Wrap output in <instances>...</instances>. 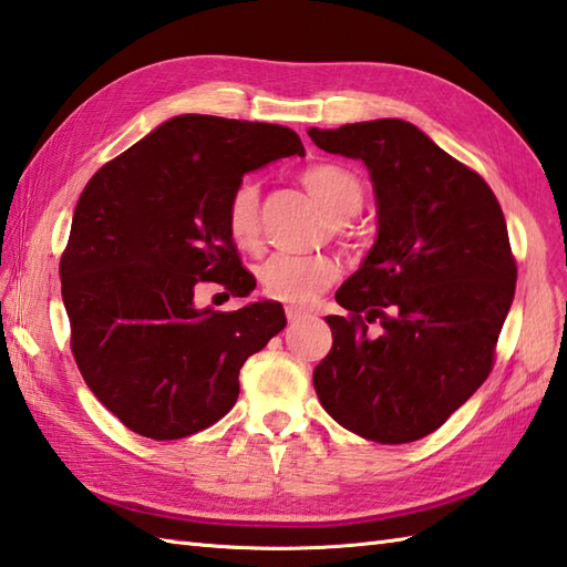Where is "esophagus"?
I'll list each match as a JSON object with an SVG mask.
<instances>
[{
  "label": "esophagus",
  "instance_id": "1",
  "mask_svg": "<svg viewBox=\"0 0 567 567\" xmlns=\"http://www.w3.org/2000/svg\"><path fill=\"white\" fill-rule=\"evenodd\" d=\"M286 317H288V322H300L308 317V310L300 306H286Z\"/></svg>",
  "mask_w": 567,
  "mask_h": 567
}]
</instances>
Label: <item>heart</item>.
<instances>
[{"mask_svg":"<svg viewBox=\"0 0 567 567\" xmlns=\"http://www.w3.org/2000/svg\"><path fill=\"white\" fill-rule=\"evenodd\" d=\"M302 185L308 187L310 195L324 206L331 220L347 224L361 212L365 189L349 168L334 163L312 165L302 173ZM261 195L255 179H243L233 189L226 206V226L233 243L240 250H259L261 245ZM337 261L327 255H271L265 265L259 267V284L265 293L276 300L288 302H310L320 296L331 281L337 279Z\"/></svg>","mask_w":567,"mask_h":567,"instance_id":"b5f03b06","label":"heart"}]
</instances>
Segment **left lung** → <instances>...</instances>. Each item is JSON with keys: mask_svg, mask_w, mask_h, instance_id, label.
Instances as JSON below:
<instances>
[{"mask_svg": "<svg viewBox=\"0 0 567 567\" xmlns=\"http://www.w3.org/2000/svg\"><path fill=\"white\" fill-rule=\"evenodd\" d=\"M327 154L365 163L378 238L324 317L331 351L312 372L347 431L402 445L437 431L488 378L515 298L505 216L483 177L416 124L308 130ZM377 324V331L369 329Z\"/></svg>", "mask_w": 567, "mask_h": 567, "instance_id": "8db88e82", "label": "left lung"}]
</instances>
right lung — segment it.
Listing matches in <instances>:
<instances>
[{
    "instance_id": "add662e5",
    "label": "right lung",
    "mask_w": 567,
    "mask_h": 567,
    "mask_svg": "<svg viewBox=\"0 0 567 567\" xmlns=\"http://www.w3.org/2000/svg\"><path fill=\"white\" fill-rule=\"evenodd\" d=\"M288 156L306 148L281 124L177 115L81 192L60 261L72 353L130 431L177 440L214 425L238 402L243 363L286 327L279 302L199 310L195 288L255 291L226 206L245 173Z\"/></svg>"
}]
</instances>
